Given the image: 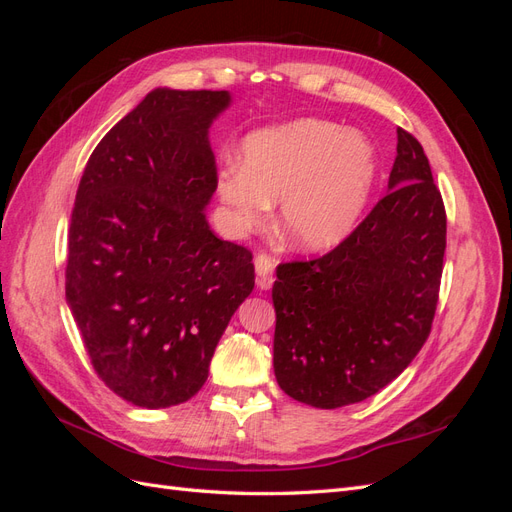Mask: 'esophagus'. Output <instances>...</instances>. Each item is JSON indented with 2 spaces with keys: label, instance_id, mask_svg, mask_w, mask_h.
I'll use <instances>...</instances> for the list:
<instances>
[{
  "label": "esophagus",
  "instance_id": "esophagus-1",
  "mask_svg": "<svg viewBox=\"0 0 512 512\" xmlns=\"http://www.w3.org/2000/svg\"><path fill=\"white\" fill-rule=\"evenodd\" d=\"M254 269H256V280L260 288H271V275L275 269V262L267 254H258L254 258Z\"/></svg>",
  "mask_w": 512,
  "mask_h": 512
}]
</instances>
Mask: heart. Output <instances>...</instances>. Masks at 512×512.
I'll return each mask as SVG.
<instances>
[{
	"instance_id": "1",
	"label": "heart",
	"mask_w": 512,
	"mask_h": 512,
	"mask_svg": "<svg viewBox=\"0 0 512 512\" xmlns=\"http://www.w3.org/2000/svg\"><path fill=\"white\" fill-rule=\"evenodd\" d=\"M376 177L369 138L333 121L297 119L247 136L241 164L220 170L218 196L232 230L258 226L280 200L277 224L288 243L322 252L361 220Z\"/></svg>"
}]
</instances>
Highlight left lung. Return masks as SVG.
Returning <instances> with one entry per match:
<instances>
[{
    "label": "left lung",
    "mask_w": 512,
    "mask_h": 512,
    "mask_svg": "<svg viewBox=\"0 0 512 512\" xmlns=\"http://www.w3.org/2000/svg\"><path fill=\"white\" fill-rule=\"evenodd\" d=\"M446 213L421 143L397 128L389 192L327 256L277 267L273 369L301 404L335 410L376 395L431 331Z\"/></svg>",
    "instance_id": "obj_1"
}]
</instances>
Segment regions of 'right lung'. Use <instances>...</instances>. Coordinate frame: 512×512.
Listing matches in <instances>:
<instances>
[{"label": "right lung", "mask_w": 512, "mask_h": 512, "mask_svg": "<svg viewBox=\"0 0 512 512\" xmlns=\"http://www.w3.org/2000/svg\"><path fill=\"white\" fill-rule=\"evenodd\" d=\"M228 91H149L91 153L76 192L66 301L102 382L147 410L194 397L232 314L254 290L252 254L213 235L209 128Z\"/></svg>", "instance_id": "obj_1"}]
</instances>
